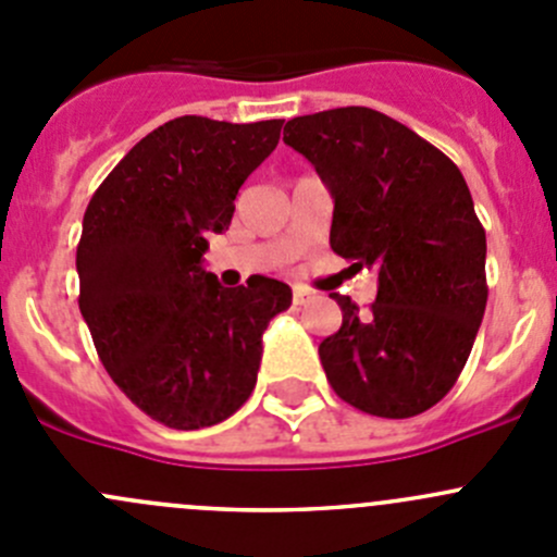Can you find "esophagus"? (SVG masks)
I'll return each instance as SVG.
<instances>
[{"label": "esophagus", "instance_id": "34e87169", "mask_svg": "<svg viewBox=\"0 0 557 557\" xmlns=\"http://www.w3.org/2000/svg\"><path fill=\"white\" fill-rule=\"evenodd\" d=\"M307 299H310V288H305V285H294V301H296V305H305Z\"/></svg>", "mask_w": 557, "mask_h": 557}]
</instances>
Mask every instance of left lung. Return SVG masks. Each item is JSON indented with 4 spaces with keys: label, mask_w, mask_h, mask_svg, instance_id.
Masks as SVG:
<instances>
[{
    "label": "left lung",
    "mask_w": 557,
    "mask_h": 557,
    "mask_svg": "<svg viewBox=\"0 0 557 557\" xmlns=\"http://www.w3.org/2000/svg\"><path fill=\"white\" fill-rule=\"evenodd\" d=\"M283 143L334 199L331 250L377 272V299L342 310L320 363L342 401L377 418H412L463 372L487 305L485 228L458 166L369 107L301 115Z\"/></svg>",
    "instance_id": "left-lung-1"
}]
</instances>
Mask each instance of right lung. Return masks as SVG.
I'll use <instances>...</instances> for the list:
<instances>
[{
	"label": "right lung",
	"mask_w": 557,
	"mask_h": 557,
	"mask_svg": "<svg viewBox=\"0 0 557 557\" xmlns=\"http://www.w3.org/2000/svg\"><path fill=\"white\" fill-rule=\"evenodd\" d=\"M280 128L174 117L123 156L83 215V320L112 383L170 429H207L243 407L263 331L294 299L280 280L223 288L205 269L207 237L226 232Z\"/></svg>",
	"instance_id": "add662e5"
}]
</instances>
